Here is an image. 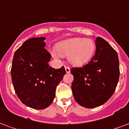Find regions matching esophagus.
<instances>
[{
    "label": "esophagus",
    "mask_w": 129,
    "mask_h": 129,
    "mask_svg": "<svg viewBox=\"0 0 129 129\" xmlns=\"http://www.w3.org/2000/svg\"><path fill=\"white\" fill-rule=\"evenodd\" d=\"M65 70H66V73L70 72V68H69V67H67V66L65 67Z\"/></svg>",
    "instance_id": "34e87169"
}]
</instances>
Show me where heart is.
<instances>
[{
	"label": "heart",
	"instance_id": "b5f03b06",
	"mask_svg": "<svg viewBox=\"0 0 129 129\" xmlns=\"http://www.w3.org/2000/svg\"><path fill=\"white\" fill-rule=\"evenodd\" d=\"M96 49V45L93 40L84 37H74L59 42L57 45V50L61 56H68L70 64L80 67L89 61L93 57ZM52 55L58 59L59 55L53 51Z\"/></svg>",
	"mask_w": 129,
	"mask_h": 129
}]
</instances>
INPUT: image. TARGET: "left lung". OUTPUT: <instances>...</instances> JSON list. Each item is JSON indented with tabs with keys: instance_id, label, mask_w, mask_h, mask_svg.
Segmentation results:
<instances>
[{
	"instance_id": "8db88e82",
	"label": "left lung",
	"mask_w": 129,
	"mask_h": 129,
	"mask_svg": "<svg viewBox=\"0 0 129 129\" xmlns=\"http://www.w3.org/2000/svg\"><path fill=\"white\" fill-rule=\"evenodd\" d=\"M95 54L82 68H73L72 90L80 106L93 108L104 104L112 96L118 84L120 70L118 54L101 37L96 39Z\"/></svg>"
}]
</instances>
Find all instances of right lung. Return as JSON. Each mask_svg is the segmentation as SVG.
<instances>
[{
    "label": "right lung",
    "mask_w": 129,
    "mask_h": 129,
    "mask_svg": "<svg viewBox=\"0 0 129 129\" xmlns=\"http://www.w3.org/2000/svg\"><path fill=\"white\" fill-rule=\"evenodd\" d=\"M45 37H33L25 41L15 52L11 68L14 89L21 102L41 110L54 100L57 86L66 74L64 67L49 66L51 55L45 49Z\"/></svg>",
    "instance_id": "1"
}]
</instances>
